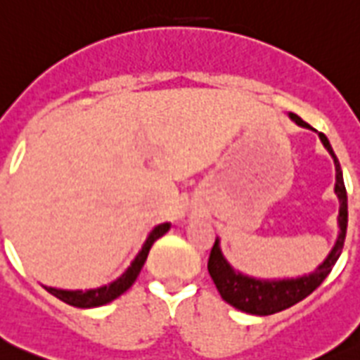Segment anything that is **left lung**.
<instances>
[{"label": "left lung", "instance_id": "8db88e82", "mask_svg": "<svg viewBox=\"0 0 360 360\" xmlns=\"http://www.w3.org/2000/svg\"><path fill=\"white\" fill-rule=\"evenodd\" d=\"M290 117L299 127L314 130L310 124L304 123L297 114H291L290 112ZM318 136L325 149L329 151V155L335 160L336 169L335 194L338 196V202H340V211H338V228H340V231H338L335 246L329 252V256L325 257L323 263H319L318 267L314 269L310 274H302V276H297V278L263 280L248 276V274H243L231 267L228 259L224 257V254H222L220 240L217 237L213 250H211V256H209V274H211V278H213L220 297L228 304L240 310V312L254 314V316H271V314L282 312L285 308L293 307V304H297L302 299H307L329 276V273L335 267V263L340 257L347 230L346 185H344V175H342L340 162H338V158H336L335 151H333V147H330L329 140H327V136L323 132H318Z\"/></svg>", "mask_w": 360, "mask_h": 360}]
</instances>
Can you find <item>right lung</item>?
I'll use <instances>...</instances> for the list:
<instances>
[{"label":"right lung","instance_id":"right-lung-1","mask_svg":"<svg viewBox=\"0 0 360 360\" xmlns=\"http://www.w3.org/2000/svg\"><path fill=\"white\" fill-rule=\"evenodd\" d=\"M169 222H164V224L155 226L151 230V233L147 236L146 243L141 246V250L136 254V257L132 259L127 271L121 274L120 278H115L114 282H110L106 285H101V288H95V290H58V288H46L48 293H52L53 297H58L59 301L67 302L70 307L76 308H95V307H103V304H108L114 299H117L120 295H123L124 291L129 290L130 285L134 284L138 274H140L141 267L147 259V254L151 250L153 243L166 233L169 230Z\"/></svg>","mask_w":360,"mask_h":360}]
</instances>
